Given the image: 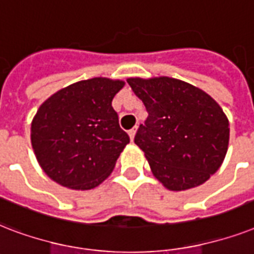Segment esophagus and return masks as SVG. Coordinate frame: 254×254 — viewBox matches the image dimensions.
I'll return each instance as SVG.
<instances>
[{
    "label": "esophagus",
    "instance_id": "34e87169",
    "mask_svg": "<svg viewBox=\"0 0 254 254\" xmlns=\"http://www.w3.org/2000/svg\"><path fill=\"white\" fill-rule=\"evenodd\" d=\"M136 129H137V127H133V128H131L128 131L129 139H131V140H133V137H135V133H136Z\"/></svg>",
    "mask_w": 254,
    "mask_h": 254
}]
</instances>
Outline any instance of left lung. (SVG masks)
<instances>
[{"label":"left lung","instance_id":"left-lung-1","mask_svg":"<svg viewBox=\"0 0 254 254\" xmlns=\"http://www.w3.org/2000/svg\"><path fill=\"white\" fill-rule=\"evenodd\" d=\"M148 117L135 135L151 171L171 190L205 183L223 164L229 122L215 99L183 80L128 78Z\"/></svg>","mask_w":254,"mask_h":254}]
</instances>
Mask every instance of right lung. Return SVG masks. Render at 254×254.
Segmentation results:
<instances>
[{
	"label": "right lung",
	"mask_w": 254,
	"mask_h": 254,
	"mask_svg": "<svg viewBox=\"0 0 254 254\" xmlns=\"http://www.w3.org/2000/svg\"><path fill=\"white\" fill-rule=\"evenodd\" d=\"M123 80L92 78L53 94L31 122V145L45 174L71 190H91L109 178L129 136L113 99Z\"/></svg>",
	"instance_id": "obj_1"
}]
</instances>
